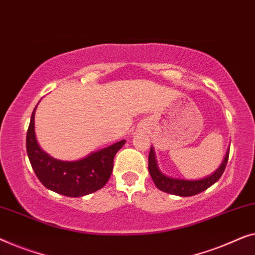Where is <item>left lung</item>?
<instances>
[{"label": "left lung", "instance_id": "obj_1", "mask_svg": "<svg viewBox=\"0 0 255 255\" xmlns=\"http://www.w3.org/2000/svg\"><path fill=\"white\" fill-rule=\"evenodd\" d=\"M229 151H230V148L228 149L227 153H225V157L223 162L220 165V167H218L216 171H214L213 173L208 175V177L198 179V180H187V179L173 178L164 174L163 172L159 170L156 159L155 149H153V146L151 145L149 152V173L151 175L156 187L160 189L162 192L178 196H193L199 194L201 192L206 191L207 188L213 186L215 182L222 177L228 163Z\"/></svg>", "mask_w": 255, "mask_h": 255}]
</instances>
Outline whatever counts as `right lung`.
Segmentation results:
<instances>
[{"mask_svg":"<svg viewBox=\"0 0 255 255\" xmlns=\"http://www.w3.org/2000/svg\"><path fill=\"white\" fill-rule=\"evenodd\" d=\"M37 106L32 112L27 129L26 151L31 166L41 184L69 198H80L103 188L112 174L114 156L126 141L123 139L78 160L56 159L40 148L35 137L34 114Z\"/></svg>","mask_w":255,"mask_h":255,"instance_id":"add662e5","label":"right lung"}]
</instances>
